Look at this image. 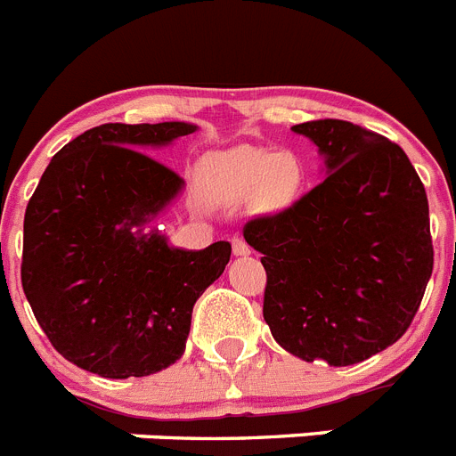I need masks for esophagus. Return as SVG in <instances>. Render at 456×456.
I'll list each match as a JSON object with an SVG mask.
<instances>
[{"label": "esophagus", "mask_w": 456, "mask_h": 456, "mask_svg": "<svg viewBox=\"0 0 456 456\" xmlns=\"http://www.w3.org/2000/svg\"><path fill=\"white\" fill-rule=\"evenodd\" d=\"M232 253L235 256H248L251 253V247H248L244 237H232Z\"/></svg>", "instance_id": "34e87169"}]
</instances>
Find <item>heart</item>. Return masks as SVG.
Here are the masks:
<instances>
[{
    "label": "heart",
    "instance_id": "1",
    "mask_svg": "<svg viewBox=\"0 0 456 456\" xmlns=\"http://www.w3.org/2000/svg\"><path fill=\"white\" fill-rule=\"evenodd\" d=\"M209 184L216 189L232 187L241 191L263 187L269 203L283 205L297 196L301 187V168L292 157L267 148H244L228 157H219L205 167Z\"/></svg>",
    "mask_w": 456,
    "mask_h": 456
}]
</instances>
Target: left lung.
<instances>
[{
	"mask_svg": "<svg viewBox=\"0 0 456 456\" xmlns=\"http://www.w3.org/2000/svg\"><path fill=\"white\" fill-rule=\"evenodd\" d=\"M326 157L324 183L244 225L267 272L273 340L333 368L384 352L416 317L434 269L425 184L397 143L349 120L294 125Z\"/></svg>",
	"mask_w": 456,
	"mask_h": 456,
	"instance_id": "obj_1",
	"label": "left lung"
}]
</instances>
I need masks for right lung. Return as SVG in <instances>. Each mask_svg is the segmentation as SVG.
Here are the masks:
<instances>
[{
  "mask_svg": "<svg viewBox=\"0 0 456 456\" xmlns=\"http://www.w3.org/2000/svg\"><path fill=\"white\" fill-rule=\"evenodd\" d=\"M196 127L104 123L61 148L24 212L22 289L52 347L107 379L148 377L183 356L191 310L231 244L171 248L136 235L183 178L148 155Z\"/></svg>",
  "mask_w": 456,
  "mask_h": 456,
  "instance_id": "add662e5",
  "label": "right lung"
}]
</instances>
